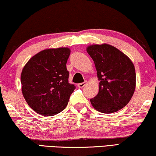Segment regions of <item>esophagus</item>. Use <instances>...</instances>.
I'll return each mask as SVG.
<instances>
[{
	"label": "esophagus",
	"mask_w": 156,
	"mask_h": 156,
	"mask_svg": "<svg viewBox=\"0 0 156 156\" xmlns=\"http://www.w3.org/2000/svg\"><path fill=\"white\" fill-rule=\"evenodd\" d=\"M86 84H87V82H82V83H78V84H77V87L79 88H83Z\"/></svg>",
	"instance_id": "obj_1"
}]
</instances>
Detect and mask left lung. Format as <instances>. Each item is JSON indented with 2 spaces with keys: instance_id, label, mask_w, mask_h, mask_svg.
Returning a JSON list of instances; mask_svg holds the SVG:
<instances>
[{
  "instance_id": "left-lung-1",
  "label": "left lung",
  "mask_w": 156,
  "mask_h": 156,
  "mask_svg": "<svg viewBox=\"0 0 156 156\" xmlns=\"http://www.w3.org/2000/svg\"><path fill=\"white\" fill-rule=\"evenodd\" d=\"M87 51L94 60L99 91L90 99L93 107L103 113H113L129 102L136 88L134 65L129 58L107 44L89 46Z\"/></svg>"
}]
</instances>
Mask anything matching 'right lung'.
<instances>
[{
	"label": "right lung",
	"instance_id": "1",
	"mask_svg": "<svg viewBox=\"0 0 156 156\" xmlns=\"http://www.w3.org/2000/svg\"><path fill=\"white\" fill-rule=\"evenodd\" d=\"M69 54L67 47L45 49L31 58L22 69V94L39 114L55 115L66 108L75 89L68 82L66 63Z\"/></svg>",
	"mask_w": 156,
	"mask_h": 156
}]
</instances>
